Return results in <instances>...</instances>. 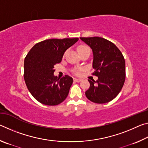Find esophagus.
Wrapping results in <instances>:
<instances>
[{
  "mask_svg": "<svg viewBox=\"0 0 148 148\" xmlns=\"http://www.w3.org/2000/svg\"><path fill=\"white\" fill-rule=\"evenodd\" d=\"M74 81L75 82H79L82 81V79H79V78H74Z\"/></svg>",
  "mask_w": 148,
  "mask_h": 148,
  "instance_id": "obj_1",
  "label": "esophagus"
}]
</instances>
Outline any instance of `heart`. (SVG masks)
Here are the masks:
<instances>
[{"label":"heart","mask_w":148,"mask_h":148,"mask_svg":"<svg viewBox=\"0 0 148 148\" xmlns=\"http://www.w3.org/2000/svg\"><path fill=\"white\" fill-rule=\"evenodd\" d=\"M77 51H78L79 54H80V53H83V52H84V51H90V49L88 46H86V45H80V46H79L77 47ZM65 53H66V52H64V55L65 54ZM82 69H75L73 70V72L76 74H78L79 71H82Z\"/></svg>","instance_id":"1"}]
</instances>
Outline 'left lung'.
I'll return each mask as SVG.
<instances>
[{
  "mask_svg": "<svg viewBox=\"0 0 148 148\" xmlns=\"http://www.w3.org/2000/svg\"><path fill=\"white\" fill-rule=\"evenodd\" d=\"M93 53L92 75L96 82L88 79L90 87L86 91L87 98L95 103L103 104L116 98L125 80V61L121 51L114 44L101 37H81Z\"/></svg>",
  "mask_w": 148,
  "mask_h": 148,
  "instance_id": "1",
  "label": "left lung"
}]
</instances>
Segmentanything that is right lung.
<instances>
[{
    "mask_svg": "<svg viewBox=\"0 0 148 148\" xmlns=\"http://www.w3.org/2000/svg\"><path fill=\"white\" fill-rule=\"evenodd\" d=\"M77 40V38L46 40L35 44L27 53L24 61V79L29 92L39 102L56 106L68 96L73 79L68 75L61 79L55 76L54 66Z\"/></svg>",
    "mask_w": 148,
    "mask_h": 148,
    "instance_id": "add662e5",
    "label": "right lung"
}]
</instances>
